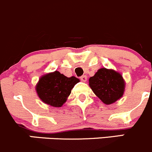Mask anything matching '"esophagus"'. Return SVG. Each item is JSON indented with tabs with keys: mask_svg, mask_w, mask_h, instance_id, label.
<instances>
[{
	"mask_svg": "<svg viewBox=\"0 0 152 152\" xmlns=\"http://www.w3.org/2000/svg\"><path fill=\"white\" fill-rule=\"evenodd\" d=\"M80 80L83 81V82H86L87 80V77L86 75H83L80 77Z\"/></svg>",
	"mask_w": 152,
	"mask_h": 152,
	"instance_id": "esophagus-1",
	"label": "esophagus"
}]
</instances>
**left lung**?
<instances>
[{
  "instance_id": "left-lung-1",
  "label": "left lung",
  "mask_w": 152,
  "mask_h": 152,
  "mask_svg": "<svg viewBox=\"0 0 152 152\" xmlns=\"http://www.w3.org/2000/svg\"><path fill=\"white\" fill-rule=\"evenodd\" d=\"M93 92L105 104L109 105L121 98L125 90V81L120 73L101 68L88 80Z\"/></svg>"
}]
</instances>
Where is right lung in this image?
<instances>
[{
	"label": "right lung",
	"instance_id": "add662e5",
	"mask_svg": "<svg viewBox=\"0 0 152 152\" xmlns=\"http://www.w3.org/2000/svg\"><path fill=\"white\" fill-rule=\"evenodd\" d=\"M79 81L75 77H67L55 71L40 78L36 86V91L44 103L54 107H61L71 94L73 87Z\"/></svg>",
	"mask_w": 152,
	"mask_h": 152
}]
</instances>
